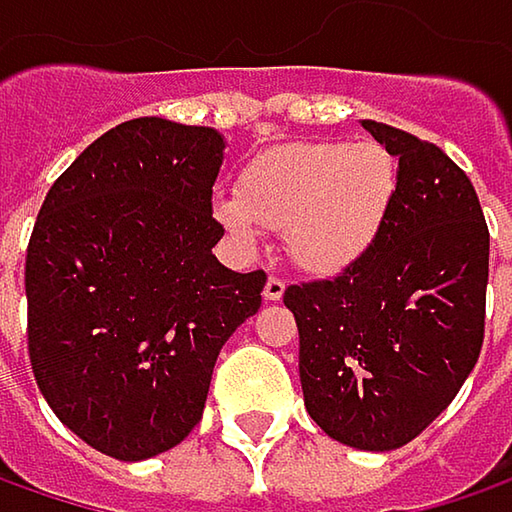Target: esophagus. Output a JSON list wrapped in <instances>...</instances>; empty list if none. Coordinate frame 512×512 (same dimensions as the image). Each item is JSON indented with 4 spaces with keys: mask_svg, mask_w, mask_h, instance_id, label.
Returning a JSON list of instances; mask_svg holds the SVG:
<instances>
[{
    "mask_svg": "<svg viewBox=\"0 0 512 512\" xmlns=\"http://www.w3.org/2000/svg\"><path fill=\"white\" fill-rule=\"evenodd\" d=\"M282 294H285V282L271 276L268 285H265V300H268V303H276V300H282Z\"/></svg>",
    "mask_w": 512,
    "mask_h": 512,
    "instance_id": "34e87169",
    "label": "esophagus"
}]
</instances>
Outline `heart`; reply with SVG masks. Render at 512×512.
Listing matches in <instances>:
<instances>
[{
	"label": "heart",
	"instance_id": "obj_1",
	"mask_svg": "<svg viewBox=\"0 0 512 512\" xmlns=\"http://www.w3.org/2000/svg\"><path fill=\"white\" fill-rule=\"evenodd\" d=\"M396 195V165L376 142L282 145L241 171L238 192L215 198V218L244 244L262 224L285 230L303 271L352 268L382 233Z\"/></svg>",
	"mask_w": 512,
	"mask_h": 512
}]
</instances>
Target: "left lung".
Listing matches in <instances>:
<instances>
[{
  "label": "left lung",
  "instance_id": "left-lung-1",
  "mask_svg": "<svg viewBox=\"0 0 512 512\" xmlns=\"http://www.w3.org/2000/svg\"><path fill=\"white\" fill-rule=\"evenodd\" d=\"M399 160L376 244L341 276L285 288L309 417L332 440L390 452L437 420L484 344L490 230L437 145L364 119Z\"/></svg>",
  "mask_w": 512,
  "mask_h": 512
}]
</instances>
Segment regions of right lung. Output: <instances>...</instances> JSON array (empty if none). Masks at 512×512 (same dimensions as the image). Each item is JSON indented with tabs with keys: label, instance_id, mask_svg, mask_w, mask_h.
Wrapping results in <instances>:
<instances>
[{
	"label": "right lung",
	"instance_id": "right-lung-1",
	"mask_svg": "<svg viewBox=\"0 0 512 512\" xmlns=\"http://www.w3.org/2000/svg\"><path fill=\"white\" fill-rule=\"evenodd\" d=\"M215 128L157 116L98 136L46 195L25 256L28 355L40 393L101 455L148 460L201 422L212 367L262 306V271L212 247Z\"/></svg>",
	"mask_w": 512,
	"mask_h": 512
}]
</instances>
